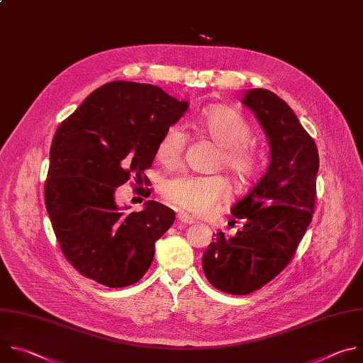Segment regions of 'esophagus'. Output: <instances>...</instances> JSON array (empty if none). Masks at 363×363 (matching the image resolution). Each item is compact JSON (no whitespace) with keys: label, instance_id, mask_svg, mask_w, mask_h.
Returning <instances> with one entry per match:
<instances>
[{"label":"esophagus","instance_id":"obj_1","mask_svg":"<svg viewBox=\"0 0 363 363\" xmlns=\"http://www.w3.org/2000/svg\"><path fill=\"white\" fill-rule=\"evenodd\" d=\"M177 222L187 226V225H193L194 219H193V217H190L189 214H186V213H179L177 214Z\"/></svg>","mask_w":363,"mask_h":363}]
</instances>
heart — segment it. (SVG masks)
I'll use <instances>...</instances> for the list:
<instances>
[{
    "instance_id": "obj_1",
    "label": "heart",
    "mask_w": 363,
    "mask_h": 363,
    "mask_svg": "<svg viewBox=\"0 0 363 363\" xmlns=\"http://www.w3.org/2000/svg\"><path fill=\"white\" fill-rule=\"evenodd\" d=\"M203 131L220 146L217 167L226 169L238 180H249L255 176L259 157L250 143L253 127L249 120L230 106H214L200 118ZM186 131L180 124H173L162 134L156 156L166 167L182 163L186 149ZM164 199L180 210L197 216H207L225 203L230 190L222 176L183 174L169 180L163 189Z\"/></svg>"
}]
</instances>
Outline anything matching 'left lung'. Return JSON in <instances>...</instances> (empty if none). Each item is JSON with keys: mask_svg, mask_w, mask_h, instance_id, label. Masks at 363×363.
<instances>
[{"mask_svg": "<svg viewBox=\"0 0 363 363\" xmlns=\"http://www.w3.org/2000/svg\"><path fill=\"white\" fill-rule=\"evenodd\" d=\"M242 101L269 138L270 164L230 208L243 229L229 239L217 233L201 259L207 280L230 295L259 291L291 263L312 222L319 169L315 140L286 101L263 89Z\"/></svg>", "mask_w": 363, "mask_h": 363, "instance_id": "obj_1", "label": "left lung"}]
</instances>
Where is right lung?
<instances>
[{"label":"right lung","mask_w":363,"mask_h":363,"mask_svg":"<svg viewBox=\"0 0 363 363\" xmlns=\"http://www.w3.org/2000/svg\"><path fill=\"white\" fill-rule=\"evenodd\" d=\"M160 87L111 82L94 90L58 125L44 186L45 208L64 257L80 274L108 287L137 283L150 267L155 243L176 213L149 200L127 213L114 191L130 179L149 197L146 176L164 130L187 110Z\"/></svg>","instance_id":"obj_1"}]
</instances>
